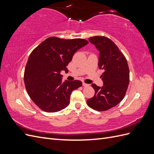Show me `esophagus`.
<instances>
[{"label":"esophagus","instance_id":"1","mask_svg":"<svg viewBox=\"0 0 154 154\" xmlns=\"http://www.w3.org/2000/svg\"><path fill=\"white\" fill-rule=\"evenodd\" d=\"M82 84H83V87H88V86H89V84H87V83H84V82H83V83H82Z\"/></svg>","mask_w":154,"mask_h":154}]
</instances>
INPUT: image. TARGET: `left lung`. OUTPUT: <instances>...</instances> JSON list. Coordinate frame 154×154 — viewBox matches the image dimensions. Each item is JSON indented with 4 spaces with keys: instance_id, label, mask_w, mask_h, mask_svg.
Returning <instances> with one entry per match:
<instances>
[{
    "instance_id": "8db88e82",
    "label": "left lung",
    "mask_w": 154,
    "mask_h": 154,
    "mask_svg": "<svg viewBox=\"0 0 154 154\" xmlns=\"http://www.w3.org/2000/svg\"><path fill=\"white\" fill-rule=\"evenodd\" d=\"M88 40L100 51L98 66L104 72L101 76L103 87L92 83L91 86L95 94L87 100V103L92 109L105 111L115 106L124 98L130 81L129 68L124 54L110 39L95 36Z\"/></svg>"
}]
</instances>
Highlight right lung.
Wrapping results in <instances>:
<instances>
[{"label": "right lung", "instance_id": "obj_1", "mask_svg": "<svg viewBox=\"0 0 154 154\" xmlns=\"http://www.w3.org/2000/svg\"><path fill=\"white\" fill-rule=\"evenodd\" d=\"M88 44L82 38L66 40L49 37L32 51L26 66L24 80L27 94L40 109L56 112L70 103L71 92L82 85L79 80L62 83V71L74 54Z\"/></svg>", "mask_w": 154, "mask_h": 154}]
</instances>
